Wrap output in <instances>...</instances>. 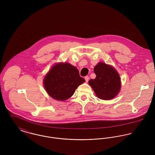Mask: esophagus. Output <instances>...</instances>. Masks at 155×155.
I'll list each match as a JSON object with an SVG mask.
<instances>
[{
  "label": "esophagus",
  "instance_id": "esophagus-1",
  "mask_svg": "<svg viewBox=\"0 0 155 155\" xmlns=\"http://www.w3.org/2000/svg\"><path fill=\"white\" fill-rule=\"evenodd\" d=\"M89 79V76H87L85 77V81H86L87 82H88Z\"/></svg>",
  "mask_w": 155,
  "mask_h": 155
}]
</instances>
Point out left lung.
<instances>
[{
    "label": "left lung",
    "mask_w": 155,
    "mask_h": 155,
    "mask_svg": "<svg viewBox=\"0 0 155 155\" xmlns=\"http://www.w3.org/2000/svg\"><path fill=\"white\" fill-rule=\"evenodd\" d=\"M94 71L96 74L94 79L89 81V85L96 95L104 100H111L117 95L121 87L119 73L112 67L104 63L97 64Z\"/></svg>",
    "instance_id": "1"
}]
</instances>
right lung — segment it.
Returning <instances> with one entry per match:
<instances>
[{"instance_id": "add662e5", "label": "right lung", "mask_w": 155, "mask_h": 155, "mask_svg": "<svg viewBox=\"0 0 155 155\" xmlns=\"http://www.w3.org/2000/svg\"><path fill=\"white\" fill-rule=\"evenodd\" d=\"M85 82L76 67L58 63L52 67L44 80L45 88L53 98L64 101L71 97L78 87Z\"/></svg>"}]
</instances>
